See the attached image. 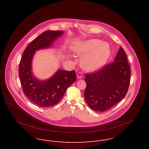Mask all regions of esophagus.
Listing matches in <instances>:
<instances>
[{"label": "esophagus", "mask_w": 149, "mask_h": 149, "mask_svg": "<svg viewBox=\"0 0 149 149\" xmlns=\"http://www.w3.org/2000/svg\"><path fill=\"white\" fill-rule=\"evenodd\" d=\"M77 77L78 79H81V78H83V74L81 72H78L77 75Z\"/></svg>", "instance_id": "1"}]
</instances>
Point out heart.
<instances>
[{"label":"heart","mask_w":149,"mask_h":149,"mask_svg":"<svg viewBox=\"0 0 149 149\" xmlns=\"http://www.w3.org/2000/svg\"><path fill=\"white\" fill-rule=\"evenodd\" d=\"M75 53L80 56H84L81 60L82 67L86 70L93 71L101 68L106 63L110 55V48L107 43L92 39L77 46Z\"/></svg>","instance_id":"obj_1"}]
</instances>
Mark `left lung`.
I'll list each match as a JSON object with an SVG mask.
<instances>
[{"label": "left lung", "mask_w": 149, "mask_h": 149, "mask_svg": "<svg viewBox=\"0 0 149 149\" xmlns=\"http://www.w3.org/2000/svg\"><path fill=\"white\" fill-rule=\"evenodd\" d=\"M130 75L126 54L120 47L113 63L85 75L84 98L88 105L100 112L116 105L127 93Z\"/></svg>", "instance_id": "left-lung-1"}]
</instances>
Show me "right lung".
Here are the masks:
<instances>
[{
	"label": "right lung",
	"instance_id": "add662e5",
	"mask_svg": "<svg viewBox=\"0 0 149 149\" xmlns=\"http://www.w3.org/2000/svg\"><path fill=\"white\" fill-rule=\"evenodd\" d=\"M61 31H46L38 36L24 51L19 65V75L25 95L36 105L53 106L63 98L68 88L77 79L74 70H58L49 79L40 81L32 75V61L36 51L49 48L63 34Z\"/></svg>",
	"mask_w": 149,
	"mask_h": 149
}]
</instances>
